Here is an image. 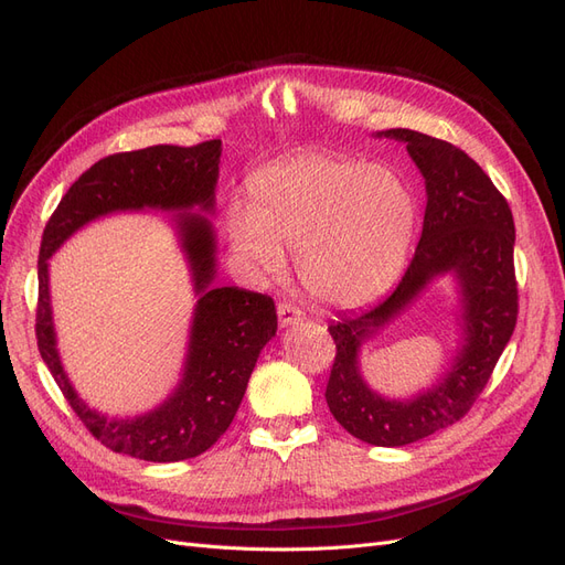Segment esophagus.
<instances>
[{
  "label": "esophagus",
  "instance_id": "34e87169",
  "mask_svg": "<svg viewBox=\"0 0 565 565\" xmlns=\"http://www.w3.org/2000/svg\"><path fill=\"white\" fill-rule=\"evenodd\" d=\"M278 320H280V328H292V324H299L303 320L301 309H297L295 303H278Z\"/></svg>",
  "mask_w": 565,
  "mask_h": 565
}]
</instances>
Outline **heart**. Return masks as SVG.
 Returning a JSON list of instances; mask_svg holds the SVG:
<instances>
[{
	"label": "heart",
	"mask_w": 565,
	"mask_h": 565,
	"mask_svg": "<svg viewBox=\"0 0 565 565\" xmlns=\"http://www.w3.org/2000/svg\"><path fill=\"white\" fill-rule=\"evenodd\" d=\"M415 221V195L393 167L297 150L252 174L247 207H231L226 231L252 273L278 276L289 252L309 295L358 306L396 280Z\"/></svg>",
	"instance_id": "1"
}]
</instances>
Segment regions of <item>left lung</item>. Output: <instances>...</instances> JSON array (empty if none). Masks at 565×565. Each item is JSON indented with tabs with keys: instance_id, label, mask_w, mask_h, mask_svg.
Here are the masks:
<instances>
[{
	"instance_id": "1",
	"label": "left lung",
	"mask_w": 565,
	"mask_h": 565,
	"mask_svg": "<svg viewBox=\"0 0 565 565\" xmlns=\"http://www.w3.org/2000/svg\"><path fill=\"white\" fill-rule=\"evenodd\" d=\"M380 136L407 146L426 183L419 245L401 282L380 303L330 324L337 355L324 388L330 413L370 446L401 448L459 422L481 396L516 328L514 216L490 177L465 150L413 129ZM452 269L462 287L466 344L446 379L413 402H386L360 377L356 351L436 275Z\"/></svg>"
}]
</instances>
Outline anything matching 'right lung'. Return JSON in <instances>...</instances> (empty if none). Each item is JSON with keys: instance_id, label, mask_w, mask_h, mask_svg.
<instances>
[{"instance_id": "add662e5", "label": "right lung", "mask_w": 565, "mask_h": 565, "mask_svg": "<svg viewBox=\"0 0 565 565\" xmlns=\"http://www.w3.org/2000/svg\"><path fill=\"white\" fill-rule=\"evenodd\" d=\"M221 141L198 146H150L115 152L89 167L63 195L42 235L38 276V347L65 401L96 440L113 452L146 461H181L202 455L226 434L243 403L249 374L262 349L276 337V303L268 295L212 285L214 231L210 218L191 214L214 210ZM181 211L182 246L192 262L196 305L192 344L180 388L148 416L119 420L84 404L60 365L47 303V256L77 227L98 215L125 209Z\"/></svg>"}]
</instances>
